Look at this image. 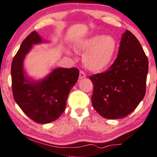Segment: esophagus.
Masks as SVG:
<instances>
[{
    "mask_svg": "<svg viewBox=\"0 0 157 157\" xmlns=\"http://www.w3.org/2000/svg\"><path fill=\"white\" fill-rule=\"evenodd\" d=\"M85 77H86V74L84 71H81L80 72H79V78L82 79V78H85Z\"/></svg>",
    "mask_w": 157,
    "mask_h": 157,
    "instance_id": "1",
    "label": "esophagus"
}]
</instances>
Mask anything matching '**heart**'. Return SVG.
<instances>
[{
    "mask_svg": "<svg viewBox=\"0 0 157 157\" xmlns=\"http://www.w3.org/2000/svg\"><path fill=\"white\" fill-rule=\"evenodd\" d=\"M117 43L110 35H94L78 44V48L86 51L83 63L86 69L98 72L110 64L117 51Z\"/></svg>",
    "mask_w": 157,
    "mask_h": 157,
    "instance_id": "1",
    "label": "heart"
}]
</instances>
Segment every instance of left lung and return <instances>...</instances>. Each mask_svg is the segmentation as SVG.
Instances as JSON below:
<instances>
[{
    "label": "left lung",
    "instance_id": "left-lung-1",
    "mask_svg": "<svg viewBox=\"0 0 157 157\" xmlns=\"http://www.w3.org/2000/svg\"><path fill=\"white\" fill-rule=\"evenodd\" d=\"M148 71V58L139 40L126 30L113 64L104 73L89 77L94 85V109L107 119L129 115L145 96Z\"/></svg>",
    "mask_w": 157,
    "mask_h": 157
}]
</instances>
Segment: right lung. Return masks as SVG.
<instances>
[{
	"instance_id": "1",
	"label": "right lung",
	"mask_w": 157,
	"mask_h": 157,
	"mask_svg": "<svg viewBox=\"0 0 157 157\" xmlns=\"http://www.w3.org/2000/svg\"><path fill=\"white\" fill-rule=\"evenodd\" d=\"M42 42L35 31L28 35L13 59L11 75L15 102L29 118L44 124L56 121L64 112L70 91L78 78L79 71L75 67H59L39 82L25 77L24 58L32 45Z\"/></svg>"
}]
</instances>
